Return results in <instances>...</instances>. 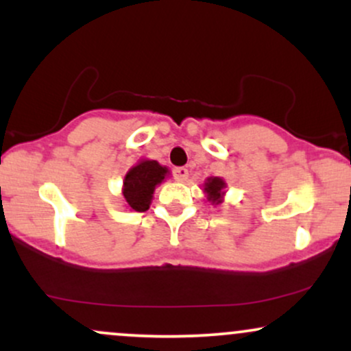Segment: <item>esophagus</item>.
<instances>
[{
    "instance_id": "1",
    "label": "esophagus",
    "mask_w": 351,
    "mask_h": 351,
    "mask_svg": "<svg viewBox=\"0 0 351 351\" xmlns=\"http://www.w3.org/2000/svg\"><path fill=\"white\" fill-rule=\"evenodd\" d=\"M173 176H175L176 181L183 183V181H186V178H188V170H186V168H183V167L175 168V170H173Z\"/></svg>"
}]
</instances>
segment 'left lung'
<instances>
[{"label":"left lung","instance_id":"left-lung-1","mask_svg":"<svg viewBox=\"0 0 351 351\" xmlns=\"http://www.w3.org/2000/svg\"><path fill=\"white\" fill-rule=\"evenodd\" d=\"M226 181L219 176H209L204 181L203 184V191L206 195V201L211 203L213 206H217L224 201V195H226Z\"/></svg>","mask_w":351,"mask_h":351}]
</instances>
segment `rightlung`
Listing matches in <instances>:
<instances>
[{
    "instance_id": "obj_1",
    "label": "right lung",
    "mask_w": 351,
    "mask_h": 351,
    "mask_svg": "<svg viewBox=\"0 0 351 351\" xmlns=\"http://www.w3.org/2000/svg\"><path fill=\"white\" fill-rule=\"evenodd\" d=\"M170 175V170L156 160L142 158L127 171L123 178L122 195L125 206L132 211L143 213L150 208L153 193L160 183Z\"/></svg>"
}]
</instances>
